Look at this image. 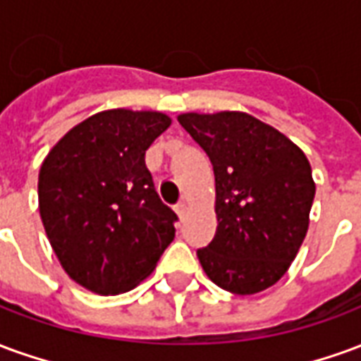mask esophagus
Here are the masks:
<instances>
[{"mask_svg":"<svg viewBox=\"0 0 361 361\" xmlns=\"http://www.w3.org/2000/svg\"><path fill=\"white\" fill-rule=\"evenodd\" d=\"M176 212H178L180 220L185 219V214H188V203H185V201H181V203L176 204Z\"/></svg>","mask_w":361,"mask_h":361,"instance_id":"1","label":"esophagus"}]
</instances>
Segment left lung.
Instances as JSON below:
<instances>
[{
  "instance_id": "1",
  "label": "left lung",
  "mask_w": 361,
  "mask_h": 361,
  "mask_svg": "<svg viewBox=\"0 0 361 361\" xmlns=\"http://www.w3.org/2000/svg\"><path fill=\"white\" fill-rule=\"evenodd\" d=\"M214 170L216 234L197 251L207 276L238 295L276 284L310 226L315 181L303 150L245 111L180 114Z\"/></svg>"
}]
</instances>
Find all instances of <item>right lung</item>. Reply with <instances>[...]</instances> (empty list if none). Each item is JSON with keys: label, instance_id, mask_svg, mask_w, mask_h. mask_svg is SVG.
Masks as SVG:
<instances>
[{"label": "right lung", "instance_id": "right-lung-1", "mask_svg": "<svg viewBox=\"0 0 361 361\" xmlns=\"http://www.w3.org/2000/svg\"><path fill=\"white\" fill-rule=\"evenodd\" d=\"M162 111H98L59 139L38 173V209L63 271L100 295L129 292L176 235L145 152L170 127Z\"/></svg>", "mask_w": 361, "mask_h": 361}]
</instances>
